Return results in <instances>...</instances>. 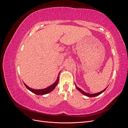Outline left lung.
Instances as JSON below:
<instances>
[{"label":"left lung","instance_id":"left-lung-1","mask_svg":"<svg viewBox=\"0 0 128 128\" xmlns=\"http://www.w3.org/2000/svg\"><path fill=\"white\" fill-rule=\"evenodd\" d=\"M75 86H76V88L77 89V90H78L79 91H80L81 93H82V94H84V95H85V96H88V97H94V96H99V94H102V92H104V91H105V90H106V89L107 88V87L106 88H104V90L102 91L101 92H98V93H96V94H88V93H86V92L83 91L82 90V89H80V88H79L78 87H77V86H76V84H75Z\"/></svg>","mask_w":128,"mask_h":128}]
</instances>
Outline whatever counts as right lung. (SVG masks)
Returning a JSON list of instances; mask_svg holds the SVG:
<instances>
[{
	"label": "right lung",
	"mask_w": 128,
	"mask_h": 128,
	"mask_svg": "<svg viewBox=\"0 0 128 128\" xmlns=\"http://www.w3.org/2000/svg\"><path fill=\"white\" fill-rule=\"evenodd\" d=\"M60 72L59 73V74H58L57 79L56 80V82L54 83L53 84H52L51 86H48L47 88H45L40 89V90L34 89V88H30L28 86H26V85L24 83V86H26V87L27 88H28L29 91H30L31 92L34 93V94H35L37 95H44V94H48V93H50V92H51V91H52L54 90V89L56 87V86H57L58 84V82H59Z\"/></svg>",
	"instance_id": "1"
}]
</instances>
